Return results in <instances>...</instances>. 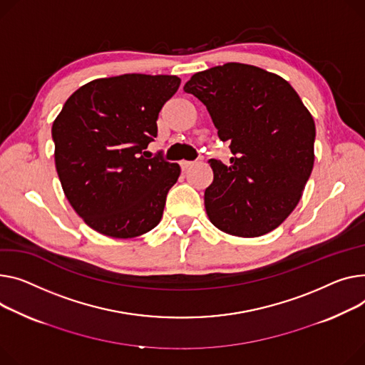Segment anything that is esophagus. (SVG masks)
Listing matches in <instances>:
<instances>
[{
  "instance_id": "1",
  "label": "esophagus",
  "mask_w": 365,
  "mask_h": 365,
  "mask_svg": "<svg viewBox=\"0 0 365 365\" xmlns=\"http://www.w3.org/2000/svg\"><path fill=\"white\" fill-rule=\"evenodd\" d=\"M179 164H180V168L183 170V172H185V170H187L189 167H192V165H193V163H192V161H185V160L179 161Z\"/></svg>"
}]
</instances>
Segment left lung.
<instances>
[{
    "mask_svg": "<svg viewBox=\"0 0 365 365\" xmlns=\"http://www.w3.org/2000/svg\"><path fill=\"white\" fill-rule=\"evenodd\" d=\"M207 107L230 164L211 158L204 204L210 222L239 237L279 227L298 205L314 165L315 125L287 81L264 68L226 63L185 85Z\"/></svg>",
    "mask_w": 365,
    "mask_h": 365,
    "instance_id": "1",
    "label": "left lung"
}]
</instances>
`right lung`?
<instances>
[{
  "mask_svg": "<svg viewBox=\"0 0 365 365\" xmlns=\"http://www.w3.org/2000/svg\"><path fill=\"white\" fill-rule=\"evenodd\" d=\"M180 79L129 73L73 92L53 123L54 160L64 195L101 235L129 239L153 230L180 167L145 148L161 107Z\"/></svg>",
  "mask_w": 365,
  "mask_h": 365,
  "instance_id": "obj_1",
  "label": "right lung"
}]
</instances>
